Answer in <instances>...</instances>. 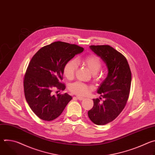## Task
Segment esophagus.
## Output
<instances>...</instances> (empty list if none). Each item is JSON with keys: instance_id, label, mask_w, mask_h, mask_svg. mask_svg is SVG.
I'll return each instance as SVG.
<instances>
[{"instance_id": "34e87169", "label": "esophagus", "mask_w": 155, "mask_h": 155, "mask_svg": "<svg viewBox=\"0 0 155 155\" xmlns=\"http://www.w3.org/2000/svg\"><path fill=\"white\" fill-rule=\"evenodd\" d=\"M76 98H77V99H78L79 101H82V100H83V99H84V98H83V97H80V96H76Z\"/></svg>"}]
</instances>
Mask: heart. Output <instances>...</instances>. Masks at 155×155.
I'll return each mask as SVG.
<instances>
[{
  "label": "heart",
  "mask_w": 155,
  "mask_h": 155,
  "mask_svg": "<svg viewBox=\"0 0 155 155\" xmlns=\"http://www.w3.org/2000/svg\"><path fill=\"white\" fill-rule=\"evenodd\" d=\"M83 64L93 75H96L101 68L102 62L100 58L96 55H90L81 61L71 60L67 63L64 68V74L68 79H72L77 70L78 64ZM69 90L74 93L78 95H85L88 93L87 86L81 82L77 81L69 86Z\"/></svg>",
  "instance_id": "b5f03b06"
}]
</instances>
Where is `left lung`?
<instances>
[{
	"instance_id": "8db88e82",
	"label": "left lung",
	"mask_w": 155,
	"mask_h": 155,
	"mask_svg": "<svg viewBox=\"0 0 155 155\" xmlns=\"http://www.w3.org/2000/svg\"><path fill=\"white\" fill-rule=\"evenodd\" d=\"M90 49L107 66L105 79L97 90L104 101L93 99V107L87 115L97 125L106 124L114 120L122 112L129 97L131 72L126 58L109 45H91Z\"/></svg>"
}]
</instances>
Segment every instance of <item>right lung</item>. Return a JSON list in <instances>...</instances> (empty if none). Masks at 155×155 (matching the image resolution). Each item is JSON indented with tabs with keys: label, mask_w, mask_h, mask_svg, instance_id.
I'll list each match as a JSON object with an SVG mask.
<instances>
[{
	"label": "right lung",
	"mask_w": 155,
	"mask_h": 155,
	"mask_svg": "<svg viewBox=\"0 0 155 155\" xmlns=\"http://www.w3.org/2000/svg\"><path fill=\"white\" fill-rule=\"evenodd\" d=\"M84 48L73 44L55 41L42 47L31 59L25 79L26 99L34 113L40 119L52 121L58 118L72 99L68 93L54 95V87L65 90L61 83L64 68Z\"/></svg>",
	"instance_id": "add662e5"
}]
</instances>
